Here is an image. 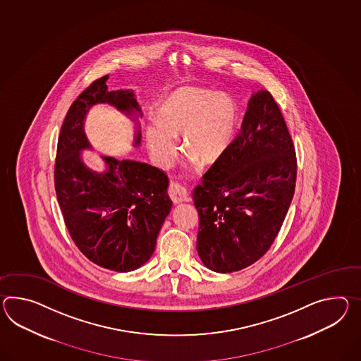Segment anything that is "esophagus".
Instances as JSON below:
<instances>
[{
	"label": "esophagus",
	"mask_w": 361,
	"mask_h": 361,
	"mask_svg": "<svg viewBox=\"0 0 361 361\" xmlns=\"http://www.w3.org/2000/svg\"><path fill=\"white\" fill-rule=\"evenodd\" d=\"M168 194H169V197H171L173 203H181L188 200L186 188L181 184H178V183H171L169 184Z\"/></svg>",
	"instance_id": "1"
}]
</instances>
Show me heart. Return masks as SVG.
I'll use <instances>...</instances> for the list:
<instances>
[{
    "label": "heart",
    "instance_id": "1",
    "mask_svg": "<svg viewBox=\"0 0 361 361\" xmlns=\"http://www.w3.org/2000/svg\"><path fill=\"white\" fill-rule=\"evenodd\" d=\"M238 106L226 92L197 87L177 88L159 106L158 121L146 128L149 155L160 166L176 155V137L183 147L202 164H214L235 140Z\"/></svg>",
    "mask_w": 361,
    "mask_h": 361
}]
</instances>
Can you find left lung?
I'll return each instance as SVG.
<instances>
[{
	"label": "left lung",
	"instance_id": "1",
	"mask_svg": "<svg viewBox=\"0 0 361 361\" xmlns=\"http://www.w3.org/2000/svg\"><path fill=\"white\" fill-rule=\"evenodd\" d=\"M295 146L273 95L249 100L228 151L193 192L200 215L197 252L215 273L255 264L273 245L295 193Z\"/></svg>",
	"mask_w": 361,
	"mask_h": 361
}]
</instances>
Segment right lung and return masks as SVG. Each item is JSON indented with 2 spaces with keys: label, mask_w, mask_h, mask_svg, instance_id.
<instances>
[{
  "label": "right lung",
  "mask_w": 361,
  "mask_h": 361,
  "mask_svg": "<svg viewBox=\"0 0 361 361\" xmlns=\"http://www.w3.org/2000/svg\"><path fill=\"white\" fill-rule=\"evenodd\" d=\"M108 75L94 80L71 104L59 135L54 189L74 244L91 262L117 273L146 264L159 231L172 207L168 176L135 160L102 157L106 172L88 169L80 151L91 149L83 129L90 108L108 103L132 116L141 115L132 90L108 91ZM141 133L135 134V146Z\"/></svg>",
  "instance_id": "1"
}]
</instances>
